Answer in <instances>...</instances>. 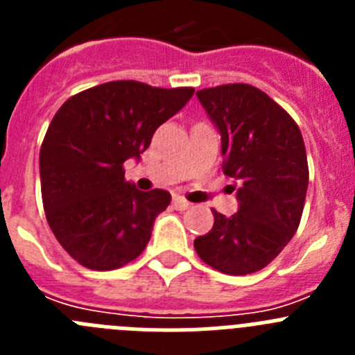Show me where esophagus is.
I'll return each instance as SVG.
<instances>
[{"label":"esophagus","instance_id":"obj_1","mask_svg":"<svg viewBox=\"0 0 355 355\" xmlns=\"http://www.w3.org/2000/svg\"><path fill=\"white\" fill-rule=\"evenodd\" d=\"M172 202H174V208L180 209V211H183V209H188L190 206H192L187 199H183V197H180V196H175L174 199H172Z\"/></svg>","mask_w":355,"mask_h":355}]
</instances>
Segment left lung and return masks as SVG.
<instances>
[{
    "mask_svg": "<svg viewBox=\"0 0 355 355\" xmlns=\"http://www.w3.org/2000/svg\"><path fill=\"white\" fill-rule=\"evenodd\" d=\"M197 97L222 135V171L238 181L240 208L231 216L211 209V231L193 247L222 274H254L299 229L309 181L302 133L283 106L252 85H220L197 90Z\"/></svg>",
    "mask_w": 355,
    "mask_h": 355,
    "instance_id": "1",
    "label": "left lung"
}]
</instances>
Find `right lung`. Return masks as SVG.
Instances as JSON below:
<instances>
[{
  "label": "right lung",
  "mask_w": 355,
  "mask_h": 355,
  "mask_svg": "<svg viewBox=\"0 0 355 355\" xmlns=\"http://www.w3.org/2000/svg\"><path fill=\"white\" fill-rule=\"evenodd\" d=\"M193 92L108 81L69 97L55 114L40 147L42 205L53 234L80 265L115 270L144 252L171 193L137 190L124 180V162L140 158Z\"/></svg>",
  "instance_id": "obj_1"
}]
</instances>
